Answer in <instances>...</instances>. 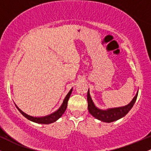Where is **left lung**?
I'll return each instance as SVG.
<instances>
[{
    "mask_svg": "<svg viewBox=\"0 0 151 151\" xmlns=\"http://www.w3.org/2000/svg\"><path fill=\"white\" fill-rule=\"evenodd\" d=\"M138 92L137 91L136 96L133 97L129 104L121 107H116V108H111L108 109H100L95 106L94 104L91 99L90 96L89 89L87 92V101H88V110L89 112L93 117L96 118L98 120H100L103 122L111 123L114 121L119 120L121 119L129 113V111L132 109L133 106L134 105L135 102L136 101L137 96H138Z\"/></svg>",
    "mask_w": 151,
    "mask_h": 151,
    "instance_id": "8db88e82",
    "label": "left lung"
}]
</instances>
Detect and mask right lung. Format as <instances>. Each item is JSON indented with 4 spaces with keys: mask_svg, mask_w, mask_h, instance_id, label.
<instances>
[{
    "mask_svg": "<svg viewBox=\"0 0 151 151\" xmlns=\"http://www.w3.org/2000/svg\"><path fill=\"white\" fill-rule=\"evenodd\" d=\"M72 88L70 89V91H69V93H67V96H65V99H64L63 103L61 105V106L56 111L53 112L52 114H50V115L45 116H41V117H35V116H32L28 115V114H25V112H23L21 109H20L17 106V105L15 104V106L16 108L18 109L19 111L22 114V115H23L26 119H27L28 120H30L32 122L37 123V124H52V123L55 122L57 120H58L60 117L62 116V114L65 113V111H66V109H67V102H68L69 99L70 97V95L72 93Z\"/></svg>",
    "mask_w": 151,
    "mask_h": 151,
    "instance_id": "1",
    "label": "right lung"
}]
</instances>
